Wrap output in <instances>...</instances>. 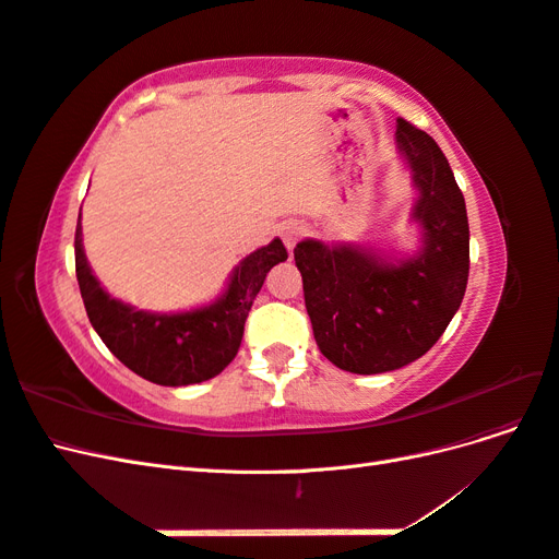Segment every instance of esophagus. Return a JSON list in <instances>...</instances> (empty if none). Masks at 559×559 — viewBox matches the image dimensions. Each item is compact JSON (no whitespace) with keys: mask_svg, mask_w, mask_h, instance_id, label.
Wrapping results in <instances>:
<instances>
[{"mask_svg":"<svg viewBox=\"0 0 559 559\" xmlns=\"http://www.w3.org/2000/svg\"><path fill=\"white\" fill-rule=\"evenodd\" d=\"M306 233H308V228L302 226V224H298V222L284 224V226H282V240H284L286 249H294V247H296V242H298Z\"/></svg>","mask_w":559,"mask_h":559,"instance_id":"1","label":"esophagus"}]
</instances>
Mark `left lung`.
<instances>
[{"mask_svg": "<svg viewBox=\"0 0 559 559\" xmlns=\"http://www.w3.org/2000/svg\"><path fill=\"white\" fill-rule=\"evenodd\" d=\"M396 146L417 189L413 222L421 249L415 257L396 261L319 240L294 249L317 347L359 376L386 373L427 354L460 310L468 282L466 202L445 154L403 118Z\"/></svg>", "mask_w": 559, "mask_h": 559, "instance_id": "left-lung-1", "label": "left lung"}]
</instances>
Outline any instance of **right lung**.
<instances>
[{
  "label": "right lung",
  "mask_w": 559,
  "mask_h": 559,
  "mask_svg": "<svg viewBox=\"0 0 559 559\" xmlns=\"http://www.w3.org/2000/svg\"><path fill=\"white\" fill-rule=\"evenodd\" d=\"M74 253L79 289L93 329L132 373L163 386L198 384L222 373L240 349L247 314L270 267L289 257L282 240H273L240 261L224 296L212 306L158 314L134 310L99 286L83 251L81 212Z\"/></svg>",
  "instance_id": "right-lung-1"
}]
</instances>
